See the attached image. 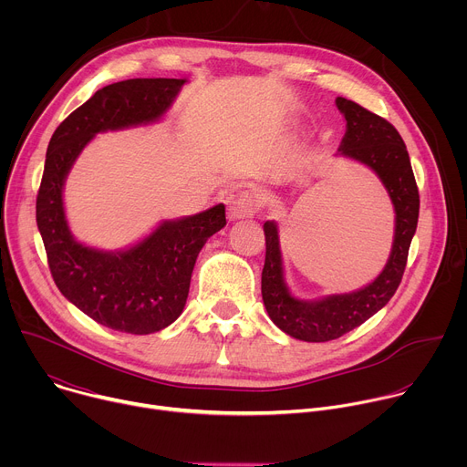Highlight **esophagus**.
<instances>
[{
  "mask_svg": "<svg viewBox=\"0 0 467 467\" xmlns=\"http://www.w3.org/2000/svg\"><path fill=\"white\" fill-rule=\"evenodd\" d=\"M260 211V197L249 190L236 192L229 202V218L231 220H244L251 218Z\"/></svg>",
  "mask_w": 467,
  "mask_h": 467,
  "instance_id": "1",
  "label": "esophagus"
}]
</instances>
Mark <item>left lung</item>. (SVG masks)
Returning a JSON list of instances; mask_svg holds the SVG:
<instances>
[{
  "mask_svg": "<svg viewBox=\"0 0 467 467\" xmlns=\"http://www.w3.org/2000/svg\"><path fill=\"white\" fill-rule=\"evenodd\" d=\"M337 107L348 121L338 151L348 159L366 164L379 175L393 203L395 234L389 258L373 283L351 294L303 301L290 294L285 281L277 223L274 220L264 223V306L283 332L303 342L337 340L362 325L391 299L403 279L420 216L418 184L407 146L397 129L351 99L337 98Z\"/></svg>",
  "mask_w": 467,
  "mask_h": 467,
  "instance_id": "8db88e82",
  "label": "left lung"
}]
</instances>
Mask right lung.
Returning a JSON list of instances; mask_svg holds the SVG:
<instances>
[{"label": "right lung", "mask_w": 467, "mask_h": 467, "mask_svg": "<svg viewBox=\"0 0 467 467\" xmlns=\"http://www.w3.org/2000/svg\"><path fill=\"white\" fill-rule=\"evenodd\" d=\"M184 79H127L98 90L53 132L36 195V225L60 294L94 321L129 335H150L182 312L195 258L225 227V205L161 223L125 251L79 244L64 216L62 186L83 148L103 130L157 121Z\"/></svg>", "instance_id": "right-lung-1"}]
</instances>
